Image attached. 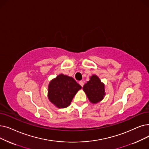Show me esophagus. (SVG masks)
I'll list each match as a JSON object with an SVG mask.
<instances>
[{
	"label": "esophagus",
	"instance_id": "esophagus-1",
	"mask_svg": "<svg viewBox=\"0 0 149 149\" xmlns=\"http://www.w3.org/2000/svg\"><path fill=\"white\" fill-rule=\"evenodd\" d=\"M79 84H80V86H81V87H83V85H84V82H83V81H79Z\"/></svg>",
	"mask_w": 149,
	"mask_h": 149
}]
</instances>
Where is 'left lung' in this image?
I'll use <instances>...</instances> for the list:
<instances>
[{
  "label": "left lung",
  "mask_w": 149,
  "mask_h": 149,
  "mask_svg": "<svg viewBox=\"0 0 149 149\" xmlns=\"http://www.w3.org/2000/svg\"><path fill=\"white\" fill-rule=\"evenodd\" d=\"M83 89L89 101L93 103L100 102L105 95V85L95 75H93L90 77L89 81L83 86Z\"/></svg>",
  "instance_id": "obj_1"
}]
</instances>
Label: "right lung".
Returning <instances> with one entry per match:
<instances>
[{
    "label": "right lung",
    "instance_id": "1",
    "mask_svg": "<svg viewBox=\"0 0 149 149\" xmlns=\"http://www.w3.org/2000/svg\"><path fill=\"white\" fill-rule=\"evenodd\" d=\"M81 88L72 77L60 74L49 83L48 98L57 108H66Z\"/></svg>",
    "mask_w": 149,
    "mask_h": 149
}]
</instances>
